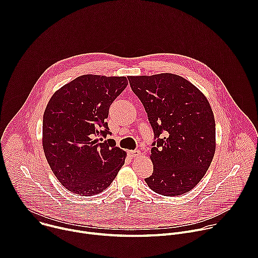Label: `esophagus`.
I'll list each match as a JSON object with an SVG mask.
<instances>
[{"mask_svg": "<svg viewBox=\"0 0 258 258\" xmlns=\"http://www.w3.org/2000/svg\"><path fill=\"white\" fill-rule=\"evenodd\" d=\"M128 154L131 157H138L141 155V151L136 149V150H132V151H128Z\"/></svg>", "mask_w": 258, "mask_h": 258, "instance_id": "1", "label": "esophagus"}]
</instances>
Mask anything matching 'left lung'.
Here are the masks:
<instances>
[{
  "label": "left lung",
  "mask_w": 258,
  "mask_h": 258,
  "mask_svg": "<svg viewBox=\"0 0 258 258\" xmlns=\"http://www.w3.org/2000/svg\"><path fill=\"white\" fill-rule=\"evenodd\" d=\"M154 133L153 173L147 185L163 196L190 192L215 152V122L206 97L183 78L161 73L128 77Z\"/></svg>",
  "instance_id": "obj_1"
}]
</instances>
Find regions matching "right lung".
<instances>
[{
    "label": "right lung",
    "mask_w": 258,
    "mask_h": 258,
    "mask_svg": "<svg viewBox=\"0 0 258 258\" xmlns=\"http://www.w3.org/2000/svg\"><path fill=\"white\" fill-rule=\"evenodd\" d=\"M125 77L86 75L50 99L43 119V147L55 176L73 194L93 196L108 188L124 164L106 118L127 86Z\"/></svg>",
    "instance_id": "1"
}]
</instances>
